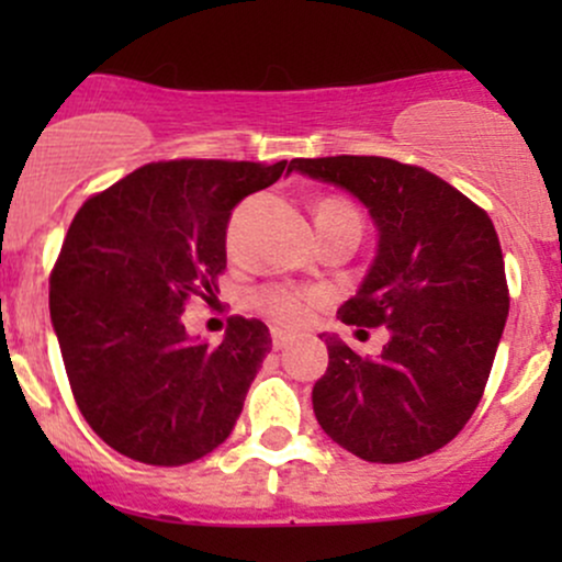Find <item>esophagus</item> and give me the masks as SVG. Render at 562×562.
I'll list each match as a JSON object with an SVG mask.
<instances>
[{"mask_svg": "<svg viewBox=\"0 0 562 562\" xmlns=\"http://www.w3.org/2000/svg\"><path fill=\"white\" fill-rule=\"evenodd\" d=\"M290 344H293V335L280 330V327H274L272 330V348H277V351H282V348H288Z\"/></svg>", "mask_w": 562, "mask_h": 562, "instance_id": "1", "label": "esophagus"}]
</instances>
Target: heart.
<instances>
[{
  "instance_id": "b5f03b06",
  "label": "heart",
  "mask_w": 562,
  "mask_h": 562,
  "mask_svg": "<svg viewBox=\"0 0 562 562\" xmlns=\"http://www.w3.org/2000/svg\"><path fill=\"white\" fill-rule=\"evenodd\" d=\"M314 218H317V229H333V227H353L362 232V214H359L357 205L348 198L340 195H325L314 205ZM308 303H312V293H303V290L282 288V285H269L261 288L254 295V306L261 314L272 317L280 325L295 327L306 319Z\"/></svg>"
}]
</instances>
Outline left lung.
<instances>
[{"instance_id":"1","label":"left lung","mask_w":562,"mask_h":562,"mask_svg":"<svg viewBox=\"0 0 562 562\" xmlns=\"http://www.w3.org/2000/svg\"><path fill=\"white\" fill-rule=\"evenodd\" d=\"M293 169L353 192L380 229L375 263L346 325L385 327L378 357L327 335L314 415L367 462L420 460L460 434L479 406L507 322L499 237L481 205L420 166L378 156L295 158Z\"/></svg>"}]
</instances>
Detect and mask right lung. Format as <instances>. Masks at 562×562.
I'll return each instance as SVG.
<instances>
[{
	"instance_id": "obj_1",
	"label": "right lung",
	"mask_w": 562,
	"mask_h": 562,
	"mask_svg": "<svg viewBox=\"0 0 562 562\" xmlns=\"http://www.w3.org/2000/svg\"><path fill=\"white\" fill-rule=\"evenodd\" d=\"M293 164L158 160L76 211L49 274V314L83 420L145 465H187L235 428L272 348L259 319L229 317L218 346L182 325L227 269L232 209Z\"/></svg>"
}]
</instances>
